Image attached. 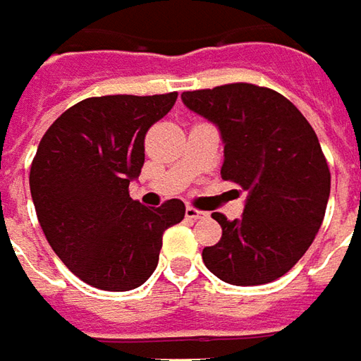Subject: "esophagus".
<instances>
[{"label":"esophagus","mask_w":361,"mask_h":361,"mask_svg":"<svg viewBox=\"0 0 361 361\" xmlns=\"http://www.w3.org/2000/svg\"><path fill=\"white\" fill-rule=\"evenodd\" d=\"M186 219L190 220H200V219H207L209 216V212H204V210H198L195 207H186Z\"/></svg>","instance_id":"1"}]
</instances>
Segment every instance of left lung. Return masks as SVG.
I'll return each instance as SVG.
<instances>
[{"label": "left lung", "instance_id": "8db88e82", "mask_svg": "<svg viewBox=\"0 0 361 361\" xmlns=\"http://www.w3.org/2000/svg\"><path fill=\"white\" fill-rule=\"evenodd\" d=\"M180 97L219 127L220 175L248 192L243 219L212 214L222 238L202 250L204 264L234 286L284 276L314 243L330 197V169L312 125L286 97L252 83Z\"/></svg>", "mask_w": 361, "mask_h": 361}]
</instances>
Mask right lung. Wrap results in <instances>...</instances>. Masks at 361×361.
I'll return each instance as SVG.
<instances>
[{"label": "right lung", "mask_w": 361, "mask_h": 361, "mask_svg": "<svg viewBox=\"0 0 361 361\" xmlns=\"http://www.w3.org/2000/svg\"><path fill=\"white\" fill-rule=\"evenodd\" d=\"M176 95L89 97L67 109L37 147L29 188L43 234L63 264L99 290L147 282L163 232L185 219L178 198L151 209L129 195L145 163V135Z\"/></svg>", "instance_id": "add662e5"}]
</instances>
